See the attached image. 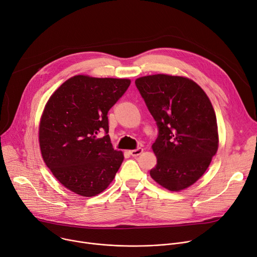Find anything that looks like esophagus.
Segmentation results:
<instances>
[{
	"mask_svg": "<svg viewBox=\"0 0 257 257\" xmlns=\"http://www.w3.org/2000/svg\"><path fill=\"white\" fill-rule=\"evenodd\" d=\"M143 152H144V150L142 148H138V149H135V150L129 151V154H130L131 156H133V157H138V156L141 155Z\"/></svg>",
	"mask_w": 257,
	"mask_h": 257,
	"instance_id": "1",
	"label": "esophagus"
}]
</instances>
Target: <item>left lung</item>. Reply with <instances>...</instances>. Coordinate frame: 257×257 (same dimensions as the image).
<instances>
[{"label": "left lung", "instance_id": "1", "mask_svg": "<svg viewBox=\"0 0 257 257\" xmlns=\"http://www.w3.org/2000/svg\"><path fill=\"white\" fill-rule=\"evenodd\" d=\"M135 85L158 127L152 146L157 164L150 175L170 191L183 190L206 173L218 150L211 101L197 83L182 76L149 75Z\"/></svg>", "mask_w": 257, "mask_h": 257}]
</instances>
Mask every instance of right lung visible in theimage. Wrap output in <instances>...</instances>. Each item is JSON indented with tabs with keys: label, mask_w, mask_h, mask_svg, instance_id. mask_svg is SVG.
Returning <instances> with one entry per match:
<instances>
[{
	"label": "right lung",
	"mask_w": 257,
	"mask_h": 257,
	"mask_svg": "<svg viewBox=\"0 0 257 257\" xmlns=\"http://www.w3.org/2000/svg\"><path fill=\"white\" fill-rule=\"evenodd\" d=\"M130 82L76 75L49 98L40 121V149L45 164L67 189L91 197L112 182L124 156L110 143L107 113Z\"/></svg>",
	"instance_id": "1"
}]
</instances>
